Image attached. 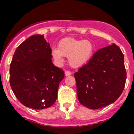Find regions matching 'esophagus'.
<instances>
[{
	"label": "esophagus",
	"instance_id": "1",
	"mask_svg": "<svg viewBox=\"0 0 134 134\" xmlns=\"http://www.w3.org/2000/svg\"><path fill=\"white\" fill-rule=\"evenodd\" d=\"M72 74V73L71 71H65V76H69V75H71Z\"/></svg>",
	"mask_w": 134,
	"mask_h": 134
}]
</instances>
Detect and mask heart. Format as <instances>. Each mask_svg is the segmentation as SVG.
Returning <instances> with one entry per match:
<instances>
[{"mask_svg": "<svg viewBox=\"0 0 134 134\" xmlns=\"http://www.w3.org/2000/svg\"><path fill=\"white\" fill-rule=\"evenodd\" d=\"M94 51L92 43L88 40H80L72 38H63L58 44L57 48H53L51 54L58 65L64 62L63 56L68 57L69 63L73 67H80L86 63Z\"/></svg>", "mask_w": 134, "mask_h": 134, "instance_id": "1", "label": "heart"}]
</instances>
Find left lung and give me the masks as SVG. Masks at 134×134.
I'll return each mask as SVG.
<instances>
[{"label": "left lung", "instance_id": "8db88e82", "mask_svg": "<svg viewBox=\"0 0 134 134\" xmlns=\"http://www.w3.org/2000/svg\"><path fill=\"white\" fill-rule=\"evenodd\" d=\"M74 77L80 103L90 109L104 107L117 100L125 87L123 54L115 44L102 48Z\"/></svg>", "mask_w": 134, "mask_h": 134}]
</instances>
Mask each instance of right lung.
Masks as SVG:
<instances>
[{
	"instance_id": "right-lung-1",
	"label": "right lung",
	"mask_w": 134,
	"mask_h": 134,
	"mask_svg": "<svg viewBox=\"0 0 134 134\" xmlns=\"http://www.w3.org/2000/svg\"><path fill=\"white\" fill-rule=\"evenodd\" d=\"M49 43L44 35H33L17 48L10 65V85L19 101L27 107H50L57 98L63 69L52 63Z\"/></svg>"
}]
</instances>
